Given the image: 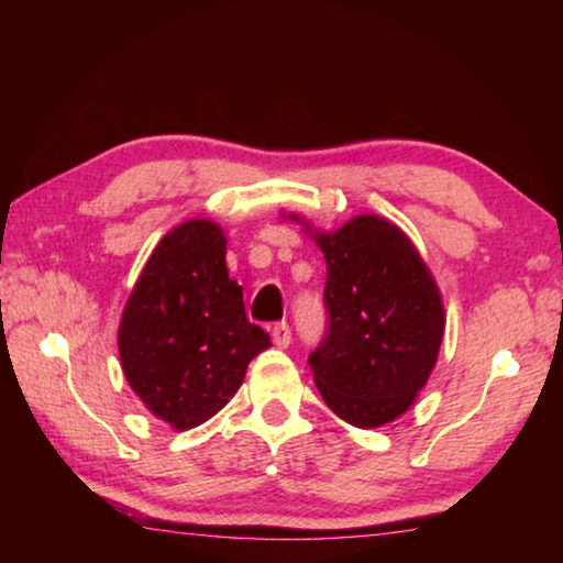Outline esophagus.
<instances>
[{
  "instance_id": "34e87169",
  "label": "esophagus",
  "mask_w": 563,
  "mask_h": 563,
  "mask_svg": "<svg viewBox=\"0 0 563 563\" xmlns=\"http://www.w3.org/2000/svg\"><path fill=\"white\" fill-rule=\"evenodd\" d=\"M272 335H274V343L279 345V349H287V345L291 343V330L287 322H276Z\"/></svg>"
}]
</instances>
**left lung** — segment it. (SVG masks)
Segmentation results:
<instances>
[{
  "instance_id": "1",
  "label": "left lung",
  "mask_w": 563,
  "mask_h": 563,
  "mask_svg": "<svg viewBox=\"0 0 563 563\" xmlns=\"http://www.w3.org/2000/svg\"><path fill=\"white\" fill-rule=\"evenodd\" d=\"M312 238L328 264V330L307 358L314 384L351 426H387L433 372L445 330L441 291L410 238L379 214Z\"/></svg>"
}]
</instances>
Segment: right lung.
I'll list each match as a JSON object with an SVG mask.
<instances>
[{
	"instance_id": "add662e5",
	"label": "right lung",
	"mask_w": 563,
	"mask_h": 563,
	"mask_svg": "<svg viewBox=\"0 0 563 563\" xmlns=\"http://www.w3.org/2000/svg\"><path fill=\"white\" fill-rule=\"evenodd\" d=\"M225 249L218 222H181L161 238L122 310L118 349L130 389L176 430L220 412L253 356L272 345L245 318Z\"/></svg>"
}]
</instances>
